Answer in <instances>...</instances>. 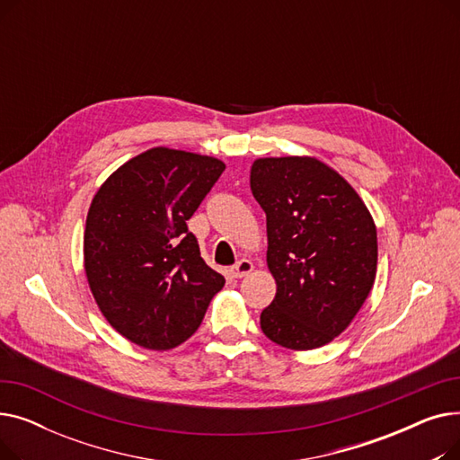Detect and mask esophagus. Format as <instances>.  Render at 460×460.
I'll use <instances>...</instances> for the list:
<instances>
[{
	"label": "esophagus",
	"instance_id": "34e87169",
	"mask_svg": "<svg viewBox=\"0 0 460 460\" xmlns=\"http://www.w3.org/2000/svg\"><path fill=\"white\" fill-rule=\"evenodd\" d=\"M252 270H253V262L248 261V259H243V261H238V262L234 264V267L231 269V276H233V278H244V276H248Z\"/></svg>",
	"mask_w": 460,
	"mask_h": 460
}]
</instances>
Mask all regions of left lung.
I'll use <instances>...</instances> for the list:
<instances>
[{
	"label": "left lung",
	"instance_id": "1",
	"mask_svg": "<svg viewBox=\"0 0 460 460\" xmlns=\"http://www.w3.org/2000/svg\"><path fill=\"white\" fill-rule=\"evenodd\" d=\"M250 186L267 214V262L278 285L261 330L285 349H319L352 323L371 293L373 216L340 173L311 156L259 158Z\"/></svg>",
	"mask_w": 460,
	"mask_h": 460
}]
</instances>
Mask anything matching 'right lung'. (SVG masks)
I'll return each instance as SVG.
<instances>
[{
  "label": "right lung",
  "instance_id": "obj_1",
  "mask_svg": "<svg viewBox=\"0 0 460 460\" xmlns=\"http://www.w3.org/2000/svg\"><path fill=\"white\" fill-rule=\"evenodd\" d=\"M224 169L212 156L155 147L94 193L84 233L85 276L102 315L128 341L149 350L179 347L226 285L186 226Z\"/></svg>",
  "mask_w": 460,
  "mask_h": 460
}]
</instances>
